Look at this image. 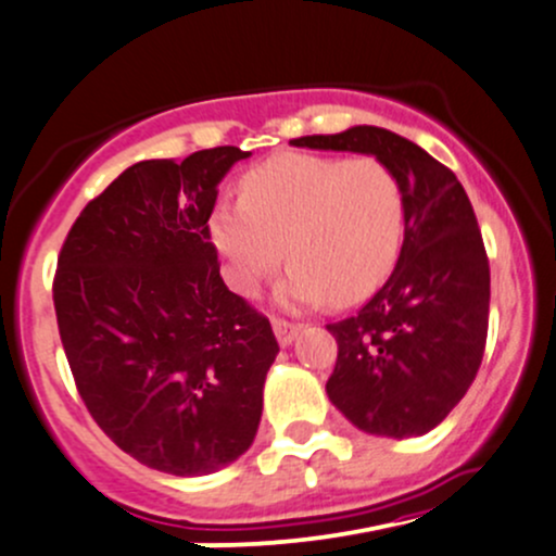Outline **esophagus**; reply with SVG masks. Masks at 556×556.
Wrapping results in <instances>:
<instances>
[{
    "mask_svg": "<svg viewBox=\"0 0 556 556\" xmlns=\"http://www.w3.org/2000/svg\"><path fill=\"white\" fill-rule=\"evenodd\" d=\"M271 326H274V337H277V342L282 346H290L295 342L298 333L303 331V324H292V320H285V318H274Z\"/></svg>",
    "mask_w": 556,
    "mask_h": 556,
    "instance_id": "34e87169",
    "label": "esophagus"
}]
</instances>
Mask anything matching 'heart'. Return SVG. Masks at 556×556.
<instances>
[{
    "instance_id": "b5f03b06",
    "label": "heart",
    "mask_w": 556,
    "mask_h": 556,
    "mask_svg": "<svg viewBox=\"0 0 556 556\" xmlns=\"http://www.w3.org/2000/svg\"><path fill=\"white\" fill-rule=\"evenodd\" d=\"M404 227V189L386 163L303 152L245 173L240 202H219L210 217L227 282L240 295H253L287 253L282 300L300 305L370 295L396 264Z\"/></svg>"
}]
</instances>
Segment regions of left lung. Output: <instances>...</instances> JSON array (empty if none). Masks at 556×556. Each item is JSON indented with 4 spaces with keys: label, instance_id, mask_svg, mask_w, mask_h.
<instances>
[{
    "label": "left lung",
    "instance_id": "8db88e82",
    "mask_svg": "<svg viewBox=\"0 0 556 556\" xmlns=\"http://www.w3.org/2000/svg\"><path fill=\"white\" fill-rule=\"evenodd\" d=\"M290 144L376 155L401 180L396 269L354 316L326 326L339 344L326 393L363 432H430L477 378L490 326V258L469 197L451 168L380 126Z\"/></svg>",
    "mask_w": 556,
    "mask_h": 556
}]
</instances>
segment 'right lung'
<instances>
[{
    "mask_svg": "<svg viewBox=\"0 0 556 556\" xmlns=\"http://www.w3.org/2000/svg\"><path fill=\"white\" fill-rule=\"evenodd\" d=\"M251 152L142 160L87 202L53 277L59 337L100 430L150 469L204 477L249 451L277 357L269 318L227 290L210 217Z\"/></svg>",
    "mask_w": 556,
    "mask_h": 556,
    "instance_id": "right-lung-1",
    "label": "right lung"
}]
</instances>
